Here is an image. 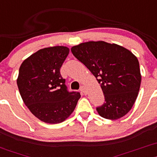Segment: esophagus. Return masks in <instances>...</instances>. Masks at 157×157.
<instances>
[{"instance_id":"esophagus-1","label":"esophagus","mask_w":157,"mask_h":157,"mask_svg":"<svg viewBox=\"0 0 157 157\" xmlns=\"http://www.w3.org/2000/svg\"><path fill=\"white\" fill-rule=\"evenodd\" d=\"M80 91L82 92V94H86V93H87V89H86L85 86H82V87H80Z\"/></svg>"}]
</instances>
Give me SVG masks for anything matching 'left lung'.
I'll use <instances>...</instances> for the list:
<instances>
[{"instance_id":"left-lung-1","label":"left lung","mask_w":157,"mask_h":157,"mask_svg":"<svg viewBox=\"0 0 157 157\" xmlns=\"http://www.w3.org/2000/svg\"><path fill=\"white\" fill-rule=\"evenodd\" d=\"M72 55L97 78L105 101L97 108L101 117L117 120L134 105L141 85L139 63L129 50L115 43L90 41L72 46Z\"/></svg>"}]
</instances>
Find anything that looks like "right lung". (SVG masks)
Segmentation results:
<instances>
[{"mask_svg":"<svg viewBox=\"0 0 157 157\" xmlns=\"http://www.w3.org/2000/svg\"><path fill=\"white\" fill-rule=\"evenodd\" d=\"M70 48L52 46L40 49L20 66L17 85L31 112L47 124H59L73 112L81 95L69 92L60 69Z\"/></svg>","mask_w":157,"mask_h":157,"instance_id":"obj_1","label":"right lung"}]
</instances>
